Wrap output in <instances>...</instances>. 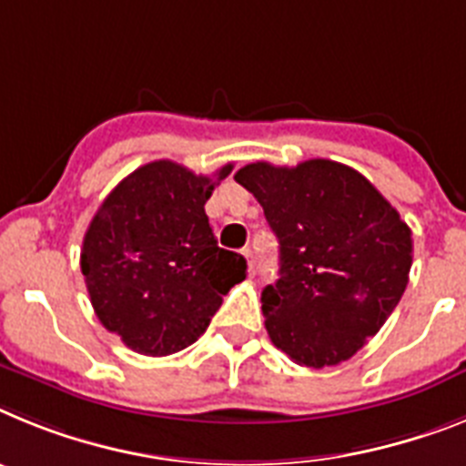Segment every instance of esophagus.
<instances>
[{
	"instance_id": "obj_1",
	"label": "esophagus",
	"mask_w": 466,
	"mask_h": 466,
	"mask_svg": "<svg viewBox=\"0 0 466 466\" xmlns=\"http://www.w3.org/2000/svg\"><path fill=\"white\" fill-rule=\"evenodd\" d=\"M244 258H246V262H248V274H250V277H253V274H256V269H258L256 253H253V250H250V248H246L244 250Z\"/></svg>"
}]
</instances>
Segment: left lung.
I'll return each instance as SVG.
<instances>
[{"label":"left lung","mask_w":466,"mask_h":466,"mask_svg":"<svg viewBox=\"0 0 466 466\" xmlns=\"http://www.w3.org/2000/svg\"><path fill=\"white\" fill-rule=\"evenodd\" d=\"M279 238V279L262 290L274 347L307 368L338 366L382 329L408 286L412 234L359 171L330 159L256 161L234 176Z\"/></svg>","instance_id":"1"}]
</instances>
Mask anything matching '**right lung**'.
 Wrapping results in <instances>:
<instances>
[{
  "mask_svg": "<svg viewBox=\"0 0 466 466\" xmlns=\"http://www.w3.org/2000/svg\"><path fill=\"white\" fill-rule=\"evenodd\" d=\"M216 177L176 161L140 166L107 194L82 246L88 298L105 329L145 356H168L204 335L222 295L246 279L244 256L218 246L206 201Z\"/></svg>",
  "mask_w": 466,
  "mask_h": 466,
  "instance_id": "right-lung-1",
  "label": "right lung"
}]
</instances>
